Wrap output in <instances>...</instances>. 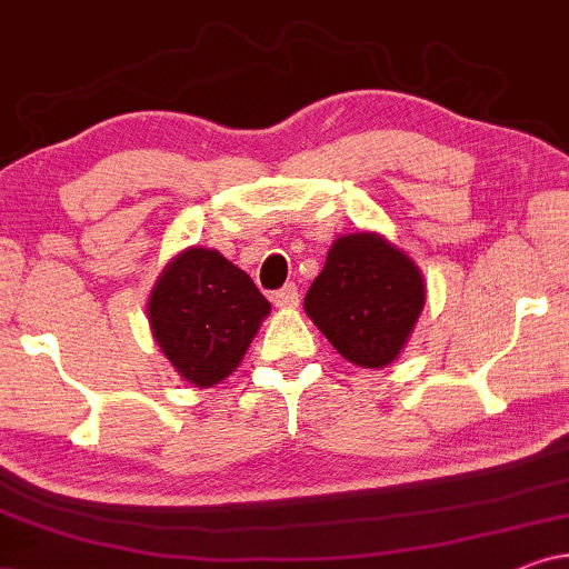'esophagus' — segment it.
I'll use <instances>...</instances> for the list:
<instances>
[{"label": "esophagus", "instance_id": "esophagus-1", "mask_svg": "<svg viewBox=\"0 0 569 569\" xmlns=\"http://www.w3.org/2000/svg\"><path fill=\"white\" fill-rule=\"evenodd\" d=\"M274 306L277 308H282V310H290V308H298V302H300V292H298V287H295L292 282L290 284H284L282 290H277L274 292Z\"/></svg>", "mask_w": 569, "mask_h": 569}]
</instances>
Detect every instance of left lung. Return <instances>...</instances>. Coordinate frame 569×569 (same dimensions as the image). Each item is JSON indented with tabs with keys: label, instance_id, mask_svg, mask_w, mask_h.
Returning a JSON list of instances; mask_svg holds the SVG:
<instances>
[{
	"label": "left lung",
	"instance_id": "1",
	"mask_svg": "<svg viewBox=\"0 0 569 569\" xmlns=\"http://www.w3.org/2000/svg\"><path fill=\"white\" fill-rule=\"evenodd\" d=\"M425 306L415 261L376 232L333 240L306 295V313L345 360L383 368L407 345Z\"/></svg>",
	"mask_w": 569,
	"mask_h": 569
}]
</instances>
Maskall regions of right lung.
<instances>
[{"label": "right lung", "instance_id": "obj_1", "mask_svg": "<svg viewBox=\"0 0 569 569\" xmlns=\"http://www.w3.org/2000/svg\"><path fill=\"white\" fill-rule=\"evenodd\" d=\"M269 310L253 279L207 248L178 253L150 295L154 341L199 388L220 383L238 368Z\"/></svg>", "mask_w": 569, "mask_h": 569}]
</instances>
